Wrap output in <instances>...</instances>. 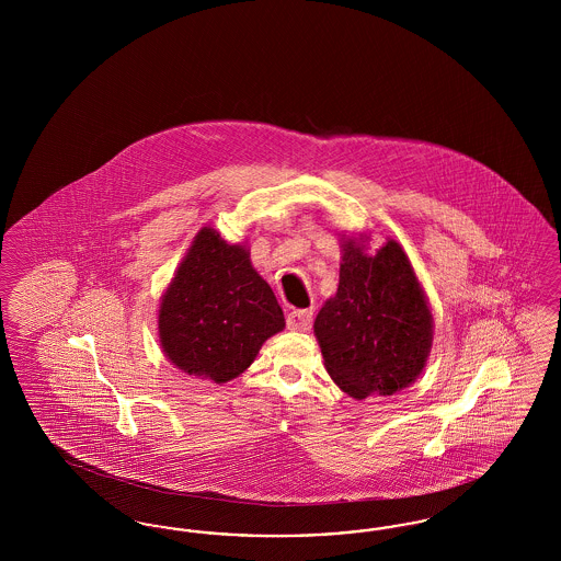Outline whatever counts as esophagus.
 <instances>
[{
  "mask_svg": "<svg viewBox=\"0 0 561 561\" xmlns=\"http://www.w3.org/2000/svg\"><path fill=\"white\" fill-rule=\"evenodd\" d=\"M288 328L298 330V332H307L311 330V321H313V311L311 309H294L288 313Z\"/></svg>",
  "mask_w": 561,
  "mask_h": 561,
  "instance_id": "1",
  "label": "esophagus"
}]
</instances>
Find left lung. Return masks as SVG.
Wrapping results in <instances>:
<instances>
[{"label":"left lung","mask_w":561,"mask_h":561,"mask_svg":"<svg viewBox=\"0 0 561 561\" xmlns=\"http://www.w3.org/2000/svg\"><path fill=\"white\" fill-rule=\"evenodd\" d=\"M366 233L341 238L339 290L316 318L330 378L353 400L387 398L410 387L427 366L433 316L400 241L370 254Z\"/></svg>","instance_id":"obj_1"}]
</instances>
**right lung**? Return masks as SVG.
Segmentation results:
<instances>
[{
	"label": "right lung",
	"mask_w": 561,
	"mask_h": 561,
	"mask_svg": "<svg viewBox=\"0 0 561 561\" xmlns=\"http://www.w3.org/2000/svg\"><path fill=\"white\" fill-rule=\"evenodd\" d=\"M284 328V311L252 267L248 245L202 227L161 294L158 334L168 362L222 385L245 373Z\"/></svg>",
	"instance_id": "right-lung-1"
}]
</instances>
